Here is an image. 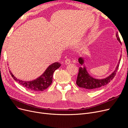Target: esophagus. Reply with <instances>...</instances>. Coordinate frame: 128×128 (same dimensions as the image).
Returning a JSON list of instances; mask_svg holds the SVG:
<instances>
[{
  "instance_id": "esophagus-1",
  "label": "esophagus",
  "mask_w": 128,
  "mask_h": 128,
  "mask_svg": "<svg viewBox=\"0 0 128 128\" xmlns=\"http://www.w3.org/2000/svg\"><path fill=\"white\" fill-rule=\"evenodd\" d=\"M70 58H66V59L65 60V64L66 65H68V64H70Z\"/></svg>"
}]
</instances>
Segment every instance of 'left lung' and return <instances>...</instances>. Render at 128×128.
Here are the masks:
<instances>
[{"instance_id":"left-lung-1","label":"left lung","mask_w":128,"mask_h":128,"mask_svg":"<svg viewBox=\"0 0 128 128\" xmlns=\"http://www.w3.org/2000/svg\"><path fill=\"white\" fill-rule=\"evenodd\" d=\"M116 37L117 40L119 42L122 44L119 35L118 34V32H117L116 34ZM121 58H122V55L120 56L118 64H117V66L115 71H114L108 77H107L105 79H98L94 78L89 74L88 72H87L86 70V68L84 66L80 67L79 68V72L76 80V84L79 87H80V88H82L84 89H86L87 90L96 89L105 85H106L107 84H108L111 80H112L114 77H115L116 74V72L118 70V68H119ZM78 61L82 66L84 65V60L82 58H79Z\"/></svg>"}]
</instances>
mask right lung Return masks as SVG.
Returning a JSON list of instances; mask_svg holds the SVG:
<instances>
[{
	"mask_svg": "<svg viewBox=\"0 0 128 128\" xmlns=\"http://www.w3.org/2000/svg\"><path fill=\"white\" fill-rule=\"evenodd\" d=\"M60 64L58 62L54 63L50 65L42 74L32 81H23L16 78L10 71L11 76L16 82L25 88L33 92H39L46 90L51 84L52 82L53 74L56 69L59 68Z\"/></svg>",
	"mask_w": 128,
	"mask_h": 128,
	"instance_id": "obj_1",
	"label": "right lung"
}]
</instances>
